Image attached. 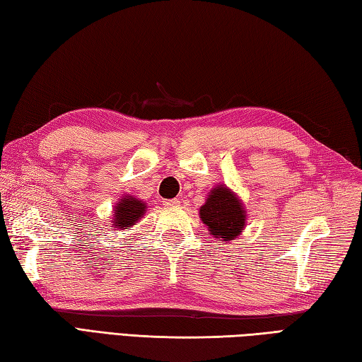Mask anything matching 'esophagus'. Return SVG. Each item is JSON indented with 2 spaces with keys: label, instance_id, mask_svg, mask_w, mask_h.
<instances>
[{
  "label": "esophagus",
  "instance_id": "1",
  "mask_svg": "<svg viewBox=\"0 0 362 362\" xmlns=\"http://www.w3.org/2000/svg\"><path fill=\"white\" fill-rule=\"evenodd\" d=\"M163 205H165V207H179V205H180V201L179 199H177V197H175V199H166V201H163Z\"/></svg>",
  "mask_w": 362,
  "mask_h": 362
}]
</instances>
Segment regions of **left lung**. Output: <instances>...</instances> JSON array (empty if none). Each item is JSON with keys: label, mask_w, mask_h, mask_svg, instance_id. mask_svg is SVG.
I'll return each instance as SVG.
<instances>
[{"label": "left lung", "mask_w": 362, "mask_h": 362, "mask_svg": "<svg viewBox=\"0 0 362 362\" xmlns=\"http://www.w3.org/2000/svg\"><path fill=\"white\" fill-rule=\"evenodd\" d=\"M204 224L223 243L237 240L245 228L243 205L226 187H216L199 210Z\"/></svg>", "instance_id": "8db88e82"}]
</instances>
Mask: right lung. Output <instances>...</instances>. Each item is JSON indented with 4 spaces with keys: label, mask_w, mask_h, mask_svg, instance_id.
Masks as SVG:
<instances>
[{
    "label": "right lung",
    "mask_w": 362,
    "mask_h": 362,
    "mask_svg": "<svg viewBox=\"0 0 362 362\" xmlns=\"http://www.w3.org/2000/svg\"><path fill=\"white\" fill-rule=\"evenodd\" d=\"M146 204H143L134 197L129 196L120 199V202L116 205L115 216H112V224L117 229H127L129 226H133L138 219L144 215Z\"/></svg>",
    "instance_id": "right-lung-1"
}]
</instances>
